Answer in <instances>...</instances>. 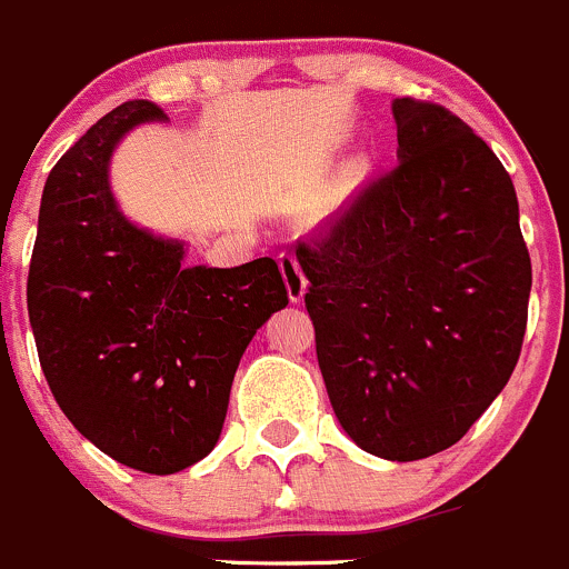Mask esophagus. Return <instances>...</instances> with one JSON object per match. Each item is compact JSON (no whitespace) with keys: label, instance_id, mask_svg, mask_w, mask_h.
Here are the masks:
<instances>
[{"label":"esophagus","instance_id":"esophagus-1","mask_svg":"<svg viewBox=\"0 0 569 569\" xmlns=\"http://www.w3.org/2000/svg\"><path fill=\"white\" fill-rule=\"evenodd\" d=\"M280 274H283V283H286V291H289V300L300 302L302 297H306V289H309V280H306V274H302L300 260H297L295 254H289V252L280 254Z\"/></svg>","mask_w":569,"mask_h":569}]
</instances>
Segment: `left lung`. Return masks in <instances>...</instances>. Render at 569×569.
<instances>
[{
	"label": "left lung",
	"instance_id": "1",
	"mask_svg": "<svg viewBox=\"0 0 569 569\" xmlns=\"http://www.w3.org/2000/svg\"><path fill=\"white\" fill-rule=\"evenodd\" d=\"M398 164L297 247L333 416L385 460L458 443L511 379L530 254L511 177L443 106L392 100Z\"/></svg>",
	"mask_w": 569,
	"mask_h": 569
}]
</instances>
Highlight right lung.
<instances>
[{
	"mask_svg": "<svg viewBox=\"0 0 569 569\" xmlns=\"http://www.w3.org/2000/svg\"><path fill=\"white\" fill-rule=\"evenodd\" d=\"M164 120L148 100H129L58 159L28 278L58 407L100 452L146 475H177L212 452L243 350L289 306L272 258L188 267V243L126 219L111 153L137 126Z\"/></svg>",
	"mask_w": 569,
	"mask_h": 569,
	"instance_id": "obj_1",
	"label": "right lung"
}]
</instances>
